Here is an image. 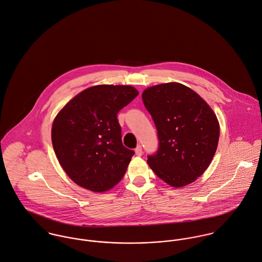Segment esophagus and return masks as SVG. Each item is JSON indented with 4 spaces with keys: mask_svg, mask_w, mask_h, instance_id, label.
I'll return each instance as SVG.
<instances>
[{
    "mask_svg": "<svg viewBox=\"0 0 262 262\" xmlns=\"http://www.w3.org/2000/svg\"><path fill=\"white\" fill-rule=\"evenodd\" d=\"M135 154L138 157L142 156V147H141V145H137V147L135 148Z\"/></svg>",
    "mask_w": 262,
    "mask_h": 262,
    "instance_id": "34e87169",
    "label": "esophagus"
}]
</instances>
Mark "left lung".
Returning <instances> with one entry per match:
<instances>
[{"label":"left lung","mask_w":262,"mask_h":262,"mask_svg":"<svg viewBox=\"0 0 262 262\" xmlns=\"http://www.w3.org/2000/svg\"><path fill=\"white\" fill-rule=\"evenodd\" d=\"M144 106L159 138L147 163L160 179L179 188L205 172L216 151L220 125L210 106L191 88L177 82L146 88Z\"/></svg>","instance_id":"1"}]
</instances>
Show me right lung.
<instances>
[{
  "label": "right lung",
  "instance_id": "right-lung-1",
  "mask_svg": "<svg viewBox=\"0 0 262 262\" xmlns=\"http://www.w3.org/2000/svg\"><path fill=\"white\" fill-rule=\"evenodd\" d=\"M137 95L129 85H96L77 94L57 115L53 147L77 185L103 192L122 180L135 152L122 143L117 115Z\"/></svg>",
  "mask_w": 262,
  "mask_h": 262
}]
</instances>
